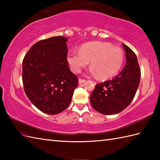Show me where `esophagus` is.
Listing matches in <instances>:
<instances>
[{
    "label": "esophagus",
    "instance_id": "1",
    "mask_svg": "<svg viewBox=\"0 0 160 160\" xmlns=\"http://www.w3.org/2000/svg\"><path fill=\"white\" fill-rule=\"evenodd\" d=\"M85 80H83V79H81V78H79V80H78V83L79 84H82L83 82H85Z\"/></svg>",
    "mask_w": 160,
    "mask_h": 160
}]
</instances>
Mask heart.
Returning a JSON list of instances; mask_svg holds the SVG:
<instances>
[{
	"label": "heart",
	"mask_w": 160,
	"mask_h": 160,
	"mask_svg": "<svg viewBox=\"0 0 160 160\" xmlns=\"http://www.w3.org/2000/svg\"><path fill=\"white\" fill-rule=\"evenodd\" d=\"M124 52L120 47L104 42H91L80 47V52L67 54V61L74 73H79L90 61L91 72L100 79L115 76L124 62Z\"/></svg>",
	"instance_id": "obj_1"
}]
</instances>
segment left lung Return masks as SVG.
Returning <instances> with one entry per match:
<instances>
[{
  "label": "left lung",
  "mask_w": 160,
  "mask_h": 160,
  "mask_svg": "<svg viewBox=\"0 0 160 160\" xmlns=\"http://www.w3.org/2000/svg\"><path fill=\"white\" fill-rule=\"evenodd\" d=\"M126 53V65L117 76L96 84L90 97L91 106L104 115H114L125 109L136 93L141 72L135 53L122 43Z\"/></svg>",
  "instance_id": "obj_1"
}]
</instances>
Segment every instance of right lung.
<instances>
[{"label": "right lung", "instance_id": "1", "mask_svg": "<svg viewBox=\"0 0 160 160\" xmlns=\"http://www.w3.org/2000/svg\"><path fill=\"white\" fill-rule=\"evenodd\" d=\"M64 36L35 43L22 61L24 90L31 102L43 113H60L69 107L78 78L69 69Z\"/></svg>", "mask_w": 160, "mask_h": 160}]
</instances>
